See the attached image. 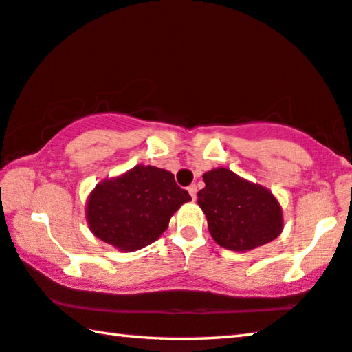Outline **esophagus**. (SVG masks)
I'll use <instances>...</instances> for the list:
<instances>
[{
    "label": "esophagus",
    "mask_w": 352,
    "mask_h": 352,
    "mask_svg": "<svg viewBox=\"0 0 352 352\" xmlns=\"http://www.w3.org/2000/svg\"><path fill=\"white\" fill-rule=\"evenodd\" d=\"M188 192L191 194L192 201H196V194H197V186L196 185H191L190 188H188Z\"/></svg>",
    "instance_id": "obj_1"
}]
</instances>
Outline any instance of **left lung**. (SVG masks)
Returning a JSON list of instances; mask_svg holds the SVG:
<instances>
[{"label": "left lung", "mask_w": 352, "mask_h": 352, "mask_svg": "<svg viewBox=\"0 0 352 352\" xmlns=\"http://www.w3.org/2000/svg\"><path fill=\"white\" fill-rule=\"evenodd\" d=\"M202 177L206 188L197 192V204L219 246L246 253L283 232V208L265 186L245 180L226 167H217Z\"/></svg>", "instance_id": "1"}]
</instances>
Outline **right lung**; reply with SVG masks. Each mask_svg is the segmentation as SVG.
<instances>
[{"instance_id": "obj_1", "label": "right lung", "mask_w": 352, "mask_h": 352, "mask_svg": "<svg viewBox=\"0 0 352 352\" xmlns=\"http://www.w3.org/2000/svg\"><path fill=\"white\" fill-rule=\"evenodd\" d=\"M190 201L172 172L138 164L94 186L87 199L85 218L94 237L131 253L158 240L172 214Z\"/></svg>"}]
</instances>
